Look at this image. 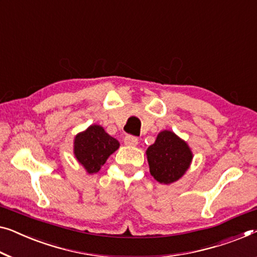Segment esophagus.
I'll list each match as a JSON object with an SVG mask.
<instances>
[{
  "label": "esophagus",
  "instance_id": "obj_1",
  "mask_svg": "<svg viewBox=\"0 0 257 257\" xmlns=\"http://www.w3.org/2000/svg\"><path fill=\"white\" fill-rule=\"evenodd\" d=\"M124 144L128 145V147H136L139 144V139L136 136L128 135L124 137Z\"/></svg>",
  "mask_w": 257,
  "mask_h": 257
}]
</instances>
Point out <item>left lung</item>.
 <instances>
[{
  "mask_svg": "<svg viewBox=\"0 0 257 257\" xmlns=\"http://www.w3.org/2000/svg\"><path fill=\"white\" fill-rule=\"evenodd\" d=\"M150 173L157 181L170 185L186 173L193 159V153L185 141L173 132L164 130L147 150Z\"/></svg>",
  "mask_w": 257,
  "mask_h": 257,
  "instance_id": "1",
  "label": "left lung"
}]
</instances>
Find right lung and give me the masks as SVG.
Wrapping results in <instances>:
<instances>
[{"label": "right lung", "instance_id": "obj_1", "mask_svg": "<svg viewBox=\"0 0 257 257\" xmlns=\"http://www.w3.org/2000/svg\"><path fill=\"white\" fill-rule=\"evenodd\" d=\"M118 147V141L109 136L101 125L92 124L85 132L76 135L74 153L87 173H97Z\"/></svg>", "mask_w": 257, "mask_h": 257}]
</instances>
